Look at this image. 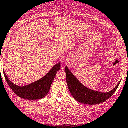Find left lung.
<instances>
[{
	"instance_id": "1",
	"label": "left lung",
	"mask_w": 128,
	"mask_h": 128,
	"mask_svg": "<svg viewBox=\"0 0 128 128\" xmlns=\"http://www.w3.org/2000/svg\"><path fill=\"white\" fill-rule=\"evenodd\" d=\"M66 82L72 96L76 101L85 104L96 105L104 102L113 95L119 86L120 82L116 88L107 93L93 91L86 88L72 73L67 67H65Z\"/></svg>"
}]
</instances>
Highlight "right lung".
Wrapping results in <instances>:
<instances>
[{
  "instance_id": "right-lung-1",
  "label": "right lung",
  "mask_w": 128,
  "mask_h": 128,
  "mask_svg": "<svg viewBox=\"0 0 128 128\" xmlns=\"http://www.w3.org/2000/svg\"><path fill=\"white\" fill-rule=\"evenodd\" d=\"M60 64L58 63L42 78L23 87L14 84L9 80L5 72L4 74L8 86L18 96L28 100H36L44 98L48 94L56 74L60 70Z\"/></svg>"
}]
</instances>
